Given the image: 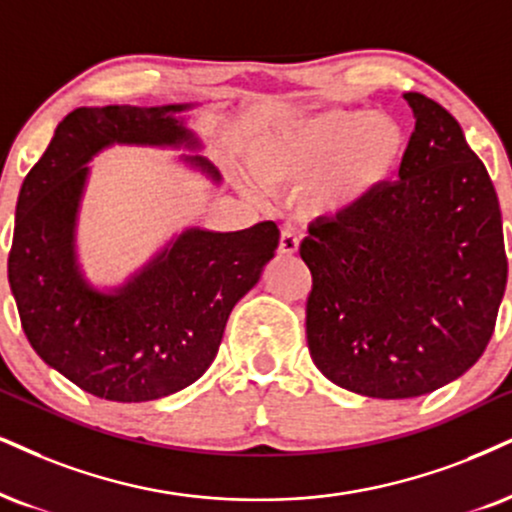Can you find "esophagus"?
<instances>
[{
	"mask_svg": "<svg viewBox=\"0 0 512 512\" xmlns=\"http://www.w3.org/2000/svg\"><path fill=\"white\" fill-rule=\"evenodd\" d=\"M282 256H294L299 251V235L292 230V227H285L280 235V246H277Z\"/></svg>",
	"mask_w": 512,
	"mask_h": 512,
	"instance_id": "obj_1",
	"label": "esophagus"
}]
</instances>
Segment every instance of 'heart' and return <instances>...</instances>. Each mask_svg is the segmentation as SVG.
Segmentation results:
<instances>
[{
  "label": "heart",
  "mask_w": 512,
  "mask_h": 512,
  "mask_svg": "<svg viewBox=\"0 0 512 512\" xmlns=\"http://www.w3.org/2000/svg\"><path fill=\"white\" fill-rule=\"evenodd\" d=\"M406 151L401 125L365 111H327L275 132L256 166L270 180L318 185L325 208H353L394 178Z\"/></svg>",
  "instance_id": "obj_1"
}]
</instances>
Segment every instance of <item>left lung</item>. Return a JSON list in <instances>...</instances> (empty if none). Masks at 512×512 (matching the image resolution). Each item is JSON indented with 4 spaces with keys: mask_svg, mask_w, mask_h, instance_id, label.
<instances>
[{
    "mask_svg": "<svg viewBox=\"0 0 512 512\" xmlns=\"http://www.w3.org/2000/svg\"><path fill=\"white\" fill-rule=\"evenodd\" d=\"M415 130L399 180L308 227L306 339L327 380L413 399L487 349L508 280L501 208L484 163L444 106L403 94Z\"/></svg>",
    "mask_w": 512,
    "mask_h": 512,
    "instance_id": "left-lung-1",
    "label": "left lung"
}]
</instances>
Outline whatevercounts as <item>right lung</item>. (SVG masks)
I'll return each mask as SVG.
<instances>
[{"mask_svg":"<svg viewBox=\"0 0 512 512\" xmlns=\"http://www.w3.org/2000/svg\"><path fill=\"white\" fill-rule=\"evenodd\" d=\"M185 109H75L18 192L9 285L25 337L44 363L106 401H154L197 382L216 358L230 311L280 242L273 220L239 232L187 230L118 292L82 280L73 230L85 163L113 142L197 147L175 118ZM187 161L218 180L206 159Z\"/></svg>","mask_w":512,"mask_h":512,"instance_id":"add662e5","label":"right lung"}]
</instances>
